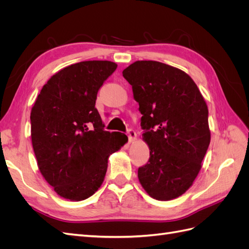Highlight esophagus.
I'll return each instance as SVG.
<instances>
[{
  "mask_svg": "<svg viewBox=\"0 0 249 249\" xmlns=\"http://www.w3.org/2000/svg\"><path fill=\"white\" fill-rule=\"evenodd\" d=\"M126 134H127V137H129V142H133L135 139H136V137H137L136 132H135V131L132 130V129L127 130Z\"/></svg>",
  "mask_w": 249,
  "mask_h": 249,
  "instance_id": "34e87169",
  "label": "esophagus"
}]
</instances>
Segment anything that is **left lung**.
<instances>
[{
    "instance_id": "8db88e82",
    "label": "left lung",
    "mask_w": 249,
    "mask_h": 249,
    "mask_svg": "<svg viewBox=\"0 0 249 249\" xmlns=\"http://www.w3.org/2000/svg\"><path fill=\"white\" fill-rule=\"evenodd\" d=\"M123 76L139 104L149 147L139 182L153 198H177L193 184L210 144L207 104L186 72L162 62L136 61Z\"/></svg>"
}]
</instances>
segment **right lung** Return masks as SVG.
<instances>
[{
  "mask_svg": "<svg viewBox=\"0 0 249 249\" xmlns=\"http://www.w3.org/2000/svg\"><path fill=\"white\" fill-rule=\"evenodd\" d=\"M117 64L83 61L59 71L41 89L31 111V138L37 165L55 192L84 200L104 182L111 154L126 135L104 130L95 101Z\"/></svg>",
  "mask_w": 249,
  "mask_h": 249,
  "instance_id": "obj_1",
  "label": "right lung"
}]
</instances>
